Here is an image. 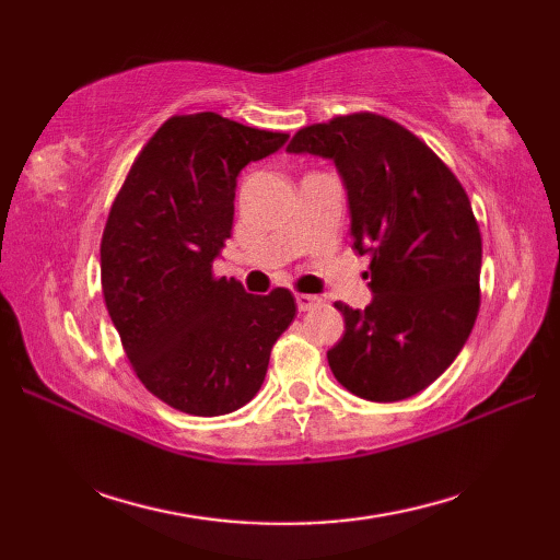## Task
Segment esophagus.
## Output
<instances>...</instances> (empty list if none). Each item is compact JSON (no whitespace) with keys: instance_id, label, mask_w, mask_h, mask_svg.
Instances as JSON below:
<instances>
[{"instance_id":"34e87169","label":"esophagus","mask_w":560,"mask_h":560,"mask_svg":"<svg viewBox=\"0 0 560 560\" xmlns=\"http://www.w3.org/2000/svg\"><path fill=\"white\" fill-rule=\"evenodd\" d=\"M319 301V295H311V293H295V303H299V311L301 313H305V311H311V307H315Z\"/></svg>"}]
</instances>
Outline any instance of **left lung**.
Here are the masks:
<instances>
[{"label": "left lung", "mask_w": 560, "mask_h": 560, "mask_svg": "<svg viewBox=\"0 0 560 560\" xmlns=\"http://www.w3.org/2000/svg\"><path fill=\"white\" fill-rule=\"evenodd\" d=\"M287 151L337 165L353 247L371 257L365 311L335 303L343 337L327 351L331 373L368 401L419 395L477 323L481 233L467 192L419 137L383 115L303 127Z\"/></svg>", "instance_id": "1"}]
</instances>
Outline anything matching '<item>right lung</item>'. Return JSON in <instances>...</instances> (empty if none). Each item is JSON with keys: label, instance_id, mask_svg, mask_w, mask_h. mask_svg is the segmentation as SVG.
<instances>
[{"label": "right lung", "instance_id": "obj_1", "mask_svg": "<svg viewBox=\"0 0 560 560\" xmlns=\"http://www.w3.org/2000/svg\"><path fill=\"white\" fill-rule=\"evenodd\" d=\"M287 139L217 113L175 115L141 149L110 209L105 305L137 377L177 411L245 407L293 323L289 289L249 295L211 271L231 237L237 175Z\"/></svg>", "mask_w": 560, "mask_h": 560}]
</instances>
